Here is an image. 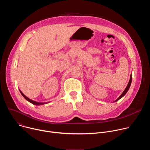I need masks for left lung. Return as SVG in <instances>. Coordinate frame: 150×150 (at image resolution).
I'll list each match as a JSON object with an SVG mask.
<instances>
[{"label": "left lung", "instance_id": "8db88e82", "mask_svg": "<svg viewBox=\"0 0 150 150\" xmlns=\"http://www.w3.org/2000/svg\"><path fill=\"white\" fill-rule=\"evenodd\" d=\"M131 82H132V76H131V77H130V80H129V83H128V84H127V87H126V88H125V90H124V91L123 92V93L121 94V96L115 101H117V100H119V99H120L122 97H123L125 94H126V93L127 92V91H128V90L129 89V87H130V86H131Z\"/></svg>", "mask_w": 150, "mask_h": 150}]
</instances>
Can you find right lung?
<instances>
[{
  "label": "right lung",
  "instance_id": "obj_1",
  "mask_svg": "<svg viewBox=\"0 0 150 150\" xmlns=\"http://www.w3.org/2000/svg\"><path fill=\"white\" fill-rule=\"evenodd\" d=\"M19 91H20V90H19ZM20 93H21V94L23 95V96L27 101H28L29 102H30L31 103H32V104H35V105H41V104H45V103H40V102L34 101H33V100H32L28 98L27 97H26V96H25L22 92H21V91H20Z\"/></svg>",
  "mask_w": 150,
  "mask_h": 150
}]
</instances>
